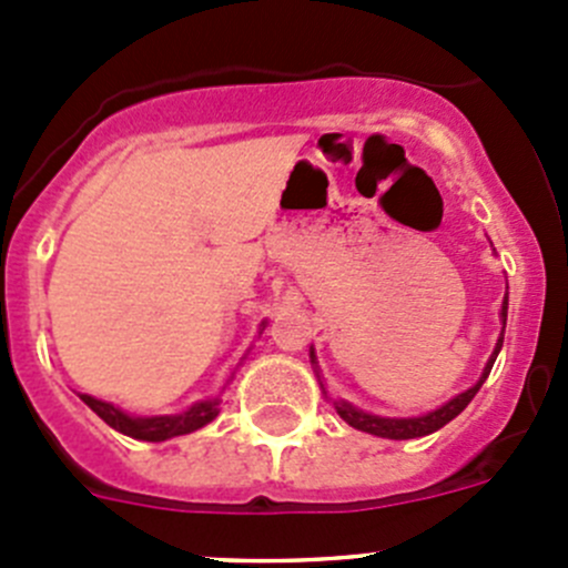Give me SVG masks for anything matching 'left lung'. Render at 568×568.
Segmentation results:
<instances>
[{"label": "left lung", "mask_w": 568, "mask_h": 568, "mask_svg": "<svg viewBox=\"0 0 568 568\" xmlns=\"http://www.w3.org/2000/svg\"><path fill=\"white\" fill-rule=\"evenodd\" d=\"M506 316H508V300L503 302V329H506ZM500 346H503V337L497 341V348L495 354H491L489 365H486L484 376H480V382L475 387H469L467 393L456 395L454 400H448L445 406H439V409L428 412V415L423 417H400V420H395V417H379V415H368V412H359L354 409L352 404H346V400H341V404H335L337 415L343 417V420L348 423V426L359 428V432H368V434H376V437H387V439H415V437H426V434L437 432V428H443L445 423L454 420L459 412H464V406L469 404V400L475 398V393L480 390V385L486 382V376H489L491 365H495L497 354H500ZM316 359V357H313Z\"/></svg>", "instance_id": "obj_1"}]
</instances>
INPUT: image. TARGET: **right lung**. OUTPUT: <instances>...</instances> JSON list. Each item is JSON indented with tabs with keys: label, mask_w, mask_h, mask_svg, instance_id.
Returning a JSON list of instances; mask_svg holds the SVG:
<instances>
[{
	"label": "right lung",
	"mask_w": 568,
	"mask_h": 568,
	"mask_svg": "<svg viewBox=\"0 0 568 568\" xmlns=\"http://www.w3.org/2000/svg\"><path fill=\"white\" fill-rule=\"evenodd\" d=\"M82 400L101 417V420L109 423L114 432L134 439H148V443H164V439L170 437H181V434L197 432V428H203L205 423H211L216 415H220L216 400H203V404H194L192 409L183 412V415H170V417H129L125 412H120L118 406L93 398V395H82Z\"/></svg>",
	"instance_id": "obj_1"
}]
</instances>
